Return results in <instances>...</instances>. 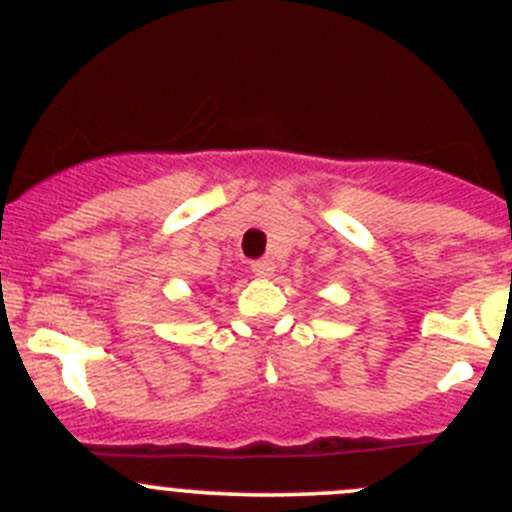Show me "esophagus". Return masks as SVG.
Listing matches in <instances>:
<instances>
[{
	"label": "esophagus",
	"mask_w": 512,
	"mask_h": 512,
	"mask_svg": "<svg viewBox=\"0 0 512 512\" xmlns=\"http://www.w3.org/2000/svg\"><path fill=\"white\" fill-rule=\"evenodd\" d=\"M250 270L255 277H272L275 265H272V260H257V262H252Z\"/></svg>",
	"instance_id": "34e87169"
}]
</instances>
